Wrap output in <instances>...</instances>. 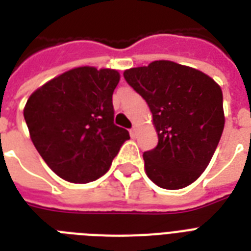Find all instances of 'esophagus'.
Instances as JSON below:
<instances>
[{"label": "esophagus", "mask_w": 251, "mask_h": 251, "mask_svg": "<svg viewBox=\"0 0 251 251\" xmlns=\"http://www.w3.org/2000/svg\"><path fill=\"white\" fill-rule=\"evenodd\" d=\"M137 131H138L137 126H134L133 129H130V135H131V138L137 137Z\"/></svg>", "instance_id": "esophagus-1"}]
</instances>
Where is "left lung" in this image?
<instances>
[{"label": "left lung", "mask_w": 251, "mask_h": 251, "mask_svg": "<svg viewBox=\"0 0 251 251\" xmlns=\"http://www.w3.org/2000/svg\"><path fill=\"white\" fill-rule=\"evenodd\" d=\"M152 113L157 146L143 153L146 175L157 186H189L210 164L226 117L222 88L211 76L173 61L124 72Z\"/></svg>", "instance_id": "obj_1"}]
</instances>
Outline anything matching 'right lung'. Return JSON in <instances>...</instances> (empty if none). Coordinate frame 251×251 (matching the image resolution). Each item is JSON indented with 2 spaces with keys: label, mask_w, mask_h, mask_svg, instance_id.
Instances as JSON below:
<instances>
[{
  "label": "right lung",
  "mask_w": 251,
  "mask_h": 251,
  "mask_svg": "<svg viewBox=\"0 0 251 251\" xmlns=\"http://www.w3.org/2000/svg\"><path fill=\"white\" fill-rule=\"evenodd\" d=\"M120 82L113 69L80 66L53 78L25 102V124L37 152L69 182L105 175L129 131L116 126L112 95Z\"/></svg>",
  "instance_id": "obj_1"
}]
</instances>
